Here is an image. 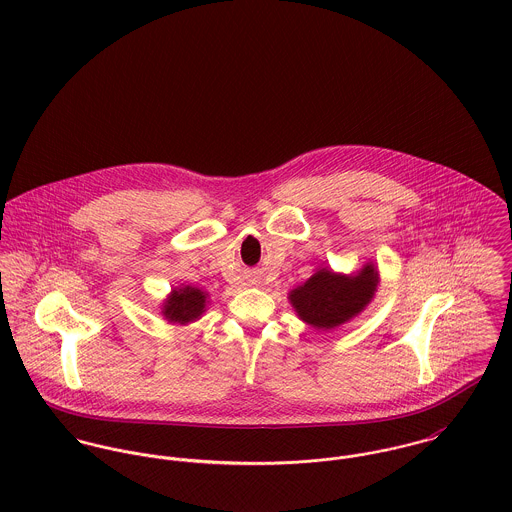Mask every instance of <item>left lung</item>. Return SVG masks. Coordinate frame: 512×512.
Returning a JSON list of instances; mask_svg holds the SVG:
<instances>
[{
  "label": "left lung",
  "instance_id": "obj_1",
  "mask_svg": "<svg viewBox=\"0 0 512 512\" xmlns=\"http://www.w3.org/2000/svg\"><path fill=\"white\" fill-rule=\"evenodd\" d=\"M378 286L380 274L374 262L351 274L319 266L309 280L288 293V299L303 323L317 331H331L365 311Z\"/></svg>",
  "mask_w": 512,
  "mask_h": 512
}]
</instances>
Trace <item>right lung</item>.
<instances>
[{"instance_id": "add662e5", "label": "right lung", "mask_w": 512, "mask_h": 512, "mask_svg": "<svg viewBox=\"0 0 512 512\" xmlns=\"http://www.w3.org/2000/svg\"><path fill=\"white\" fill-rule=\"evenodd\" d=\"M209 292L195 286H177L161 303V315L167 323L189 325L203 317L209 305Z\"/></svg>"}]
</instances>
